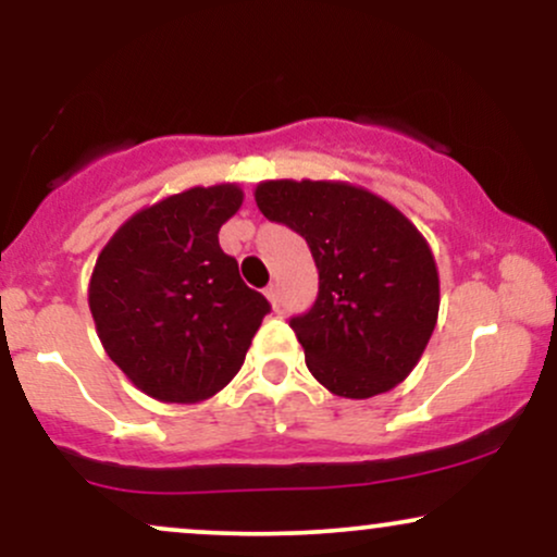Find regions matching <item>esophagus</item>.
<instances>
[{
    "instance_id": "esophagus-1",
    "label": "esophagus",
    "mask_w": 557,
    "mask_h": 557,
    "mask_svg": "<svg viewBox=\"0 0 557 557\" xmlns=\"http://www.w3.org/2000/svg\"><path fill=\"white\" fill-rule=\"evenodd\" d=\"M264 296L270 298V304L274 306V309H277V306H280V290H277V285H270V287H267Z\"/></svg>"
}]
</instances>
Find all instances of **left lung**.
I'll return each instance as SVG.
<instances>
[{
  "mask_svg": "<svg viewBox=\"0 0 557 557\" xmlns=\"http://www.w3.org/2000/svg\"><path fill=\"white\" fill-rule=\"evenodd\" d=\"M253 198L314 257L319 296L290 327L317 382L363 400L406 380L440 311L437 264L417 225L354 183L264 181Z\"/></svg>",
  "mask_w": 557,
  "mask_h": 557,
  "instance_id": "8db88e82",
  "label": "left lung"
}]
</instances>
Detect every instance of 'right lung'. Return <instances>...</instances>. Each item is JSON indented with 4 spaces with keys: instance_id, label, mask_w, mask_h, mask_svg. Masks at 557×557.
<instances>
[{
    "instance_id": "right-lung-1",
    "label": "right lung",
    "mask_w": 557,
    "mask_h": 557,
    "mask_svg": "<svg viewBox=\"0 0 557 557\" xmlns=\"http://www.w3.org/2000/svg\"><path fill=\"white\" fill-rule=\"evenodd\" d=\"M240 203L235 183L196 185L133 214L96 259L88 283L96 335L151 398H212L238 374L270 314L216 238Z\"/></svg>"
}]
</instances>
